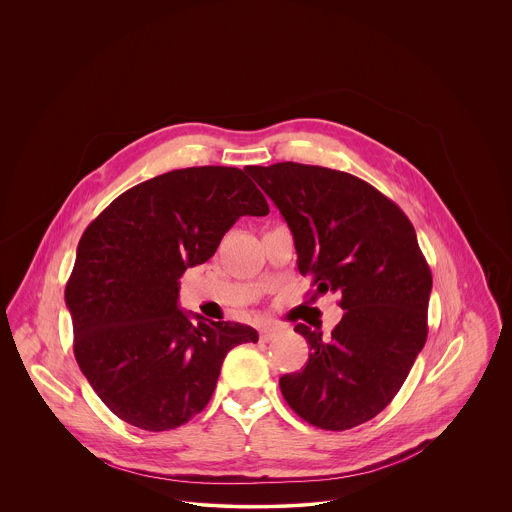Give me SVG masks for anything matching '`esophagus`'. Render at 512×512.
I'll return each mask as SVG.
<instances>
[{"label":"esophagus","mask_w":512,"mask_h":512,"mask_svg":"<svg viewBox=\"0 0 512 512\" xmlns=\"http://www.w3.org/2000/svg\"><path fill=\"white\" fill-rule=\"evenodd\" d=\"M279 334H281V330H279L277 326L269 324V326H263V328H261V334H259V338H261V341H271L275 340Z\"/></svg>","instance_id":"esophagus-1"}]
</instances>
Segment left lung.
Here are the masks:
<instances>
[{
  "label": "left lung",
  "instance_id": "obj_1",
  "mask_svg": "<svg viewBox=\"0 0 512 512\" xmlns=\"http://www.w3.org/2000/svg\"><path fill=\"white\" fill-rule=\"evenodd\" d=\"M245 171L292 231L298 271L316 292H340L330 336L294 326L310 355L279 385L288 406L322 430H349L377 416L398 393L428 336L432 273L416 231L369 182L324 167L277 163Z\"/></svg>",
  "mask_w": 512,
  "mask_h": 512
}]
</instances>
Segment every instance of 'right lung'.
I'll return each instance as SVG.
<instances>
[{
  "label": "right lung",
  "mask_w": 512,
  "mask_h": 512,
  "mask_svg": "<svg viewBox=\"0 0 512 512\" xmlns=\"http://www.w3.org/2000/svg\"><path fill=\"white\" fill-rule=\"evenodd\" d=\"M267 214L245 171L190 167L129 188L82 233L64 300L78 367L115 416L149 432L186 424L229 349L257 343L251 326L182 312L178 279L241 216Z\"/></svg>",
  "instance_id": "1"
}]
</instances>
